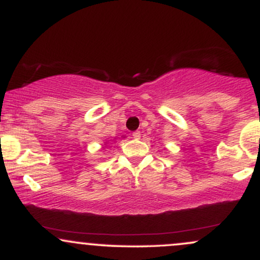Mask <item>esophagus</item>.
<instances>
[{
  "label": "esophagus",
  "instance_id": "1",
  "mask_svg": "<svg viewBox=\"0 0 260 260\" xmlns=\"http://www.w3.org/2000/svg\"><path fill=\"white\" fill-rule=\"evenodd\" d=\"M132 136H133L134 139H139L140 138V132H139V131H136V132H133Z\"/></svg>",
  "mask_w": 260,
  "mask_h": 260
}]
</instances>
